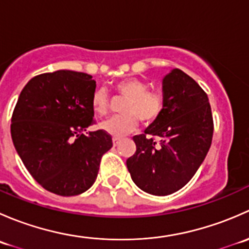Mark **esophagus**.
<instances>
[{
    "label": "esophagus",
    "instance_id": "esophagus-1",
    "mask_svg": "<svg viewBox=\"0 0 249 249\" xmlns=\"http://www.w3.org/2000/svg\"><path fill=\"white\" fill-rule=\"evenodd\" d=\"M120 139H118V137H113L112 139V142H113V145H118L120 143Z\"/></svg>",
    "mask_w": 249,
    "mask_h": 249
}]
</instances>
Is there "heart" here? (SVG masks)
Instances as JSON below:
<instances>
[{
    "label": "heart",
    "mask_w": 249,
    "mask_h": 249,
    "mask_svg": "<svg viewBox=\"0 0 249 249\" xmlns=\"http://www.w3.org/2000/svg\"><path fill=\"white\" fill-rule=\"evenodd\" d=\"M120 96L127 99L123 107L124 115L112 117L100 123V127L113 137L131 134L139 126V119L144 125L154 123L164 107L162 97L157 92L148 91V85L139 78H125L114 85ZM91 107L95 114L104 117L109 110V99L106 90L97 89L92 94Z\"/></svg>",
    "instance_id": "b5f03b06"
}]
</instances>
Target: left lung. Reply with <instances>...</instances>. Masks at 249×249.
<instances>
[{
	"label": "left lung",
	"mask_w": 249,
	"mask_h": 249,
	"mask_svg": "<svg viewBox=\"0 0 249 249\" xmlns=\"http://www.w3.org/2000/svg\"><path fill=\"white\" fill-rule=\"evenodd\" d=\"M162 101L160 117L144 134L134 136L136 152L126 160L135 184L158 196L172 194L192 179L213 136L207 94L182 70L173 69L162 78Z\"/></svg>",
	"instance_id": "left-lung-1"
}]
</instances>
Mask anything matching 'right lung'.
<instances>
[{
    "label": "right lung",
    "mask_w": 249,
    "mask_h": 249,
    "mask_svg": "<svg viewBox=\"0 0 249 249\" xmlns=\"http://www.w3.org/2000/svg\"><path fill=\"white\" fill-rule=\"evenodd\" d=\"M95 89L90 74L59 70L34 77L20 92L12 140L27 171L48 192L61 196L87 192L112 148L104 130L85 134L94 123Z\"/></svg>",
    "instance_id": "add662e5"
}]
</instances>
